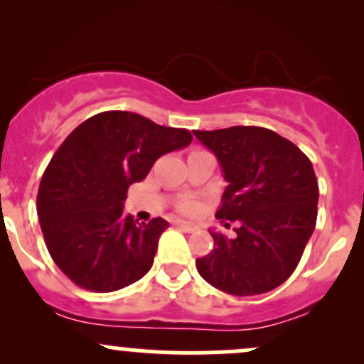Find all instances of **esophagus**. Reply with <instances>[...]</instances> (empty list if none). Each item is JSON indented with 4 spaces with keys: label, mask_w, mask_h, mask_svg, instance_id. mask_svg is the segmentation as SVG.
Instances as JSON below:
<instances>
[{
    "label": "esophagus",
    "mask_w": 364,
    "mask_h": 364,
    "mask_svg": "<svg viewBox=\"0 0 364 364\" xmlns=\"http://www.w3.org/2000/svg\"><path fill=\"white\" fill-rule=\"evenodd\" d=\"M174 225H178L179 229H183V231H186V232H195L196 231V225L186 223V220H176Z\"/></svg>",
    "instance_id": "34e87169"
}]
</instances>
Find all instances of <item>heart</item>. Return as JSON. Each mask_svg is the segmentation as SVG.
Wrapping results in <instances>:
<instances>
[{"label": "heart", "mask_w": 364, "mask_h": 364, "mask_svg": "<svg viewBox=\"0 0 364 364\" xmlns=\"http://www.w3.org/2000/svg\"><path fill=\"white\" fill-rule=\"evenodd\" d=\"M179 208H181V212H185V214H193V212H196V208H198V202L193 198H186L179 203Z\"/></svg>", "instance_id": "heart-1"}]
</instances>
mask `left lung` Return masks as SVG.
Instances as JSON below:
<instances>
[{
  "label": "left lung",
  "instance_id": "obj_1",
  "mask_svg": "<svg viewBox=\"0 0 364 364\" xmlns=\"http://www.w3.org/2000/svg\"><path fill=\"white\" fill-rule=\"evenodd\" d=\"M193 133L228 181L215 217L237 224L235 240L210 231L214 248L196 258V270L228 294L275 289L294 272L315 231L318 183L310 159L262 127Z\"/></svg>",
  "mask_w": 364,
  "mask_h": 364
}]
</instances>
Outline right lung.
<instances>
[{
    "label": "right lung",
    "instance_id": "1",
    "mask_svg": "<svg viewBox=\"0 0 364 364\" xmlns=\"http://www.w3.org/2000/svg\"><path fill=\"white\" fill-rule=\"evenodd\" d=\"M191 139L185 128L128 111L99 112L66 136L41 179L37 214L48 252L70 281L111 292L149 272L169 223L140 224L124 214L127 191Z\"/></svg>",
    "mask_w": 364,
    "mask_h": 364
}]
</instances>
